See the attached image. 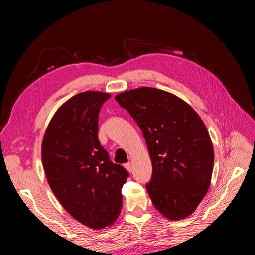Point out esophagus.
Segmentation results:
<instances>
[{"mask_svg": "<svg viewBox=\"0 0 255 255\" xmlns=\"http://www.w3.org/2000/svg\"><path fill=\"white\" fill-rule=\"evenodd\" d=\"M125 168L127 169V170H128V172H132V164H130V163H127V164L125 165Z\"/></svg>", "mask_w": 255, "mask_h": 255, "instance_id": "obj_1", "label": "esophagus"}]
</instances>
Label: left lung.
Instances as JSON below:
<instances>
[{
  "mask_svg": "<svg viewBox=\"0 0 255 255\" xmlns=\"http://www.w3.org/2000/svg\"><path fill=\"white\" fill-rule=\"evenodd\" d=\"M115 100L132 116L148 145L152 177L145 185L156 210L171 220L191 215L211 184L214 150L199 115L182 99L141 87Z\"/></svg>",
  "mask_w": 255,
  "mask_h": 255,
  "instance_id": "left-lung-1",
  "label": "left lung"
}]
</instances>
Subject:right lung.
<instances>
[{
    "label": "right lung",
    "mask_w": 255,
    "mask_h": 255,
    "mask_svg": "<svg viewBox=\"0 0 255 255\" xmlns=\"http://www.w3.org/2000/svg\"><path fill=\"white\" fill-rule=\"evenodd\" d=\"M110 98L105 92L85 91L69 99L53 116L41 146L53 194L74 219L95 230L117 219L128 176L98 139L99 113Z\"/></svg>",
    "instance_id": "obj_1"
}]
</instances>
